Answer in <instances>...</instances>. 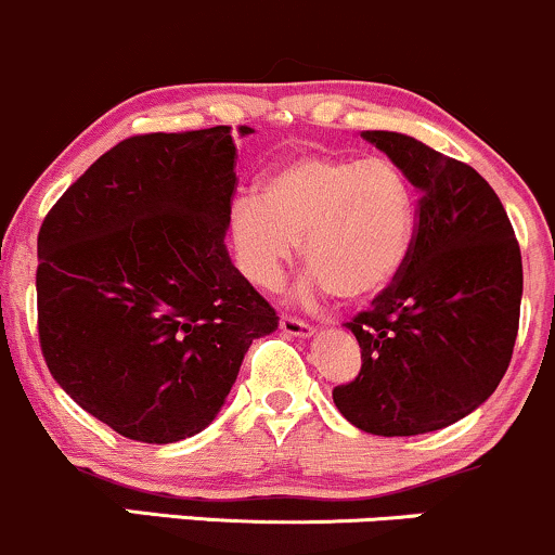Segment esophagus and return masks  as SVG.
I'll return each instance as SVG.
<instances>
[{
    "label": "esophagus",
    "mask_w": 555,
    "mask_h": 555,
    "mask_svg": "<svg viewBox=\"0 0 555 555\" xmlns=\"http://www.w3.org/2000/svg\"><path fill=\"white\" fill-rule=\"evenodd\" d=\"M279 326H282L284 334L289 336H310L313 334V326L305 321H299L295 315H282V321H279Z\"/></svg>",
    "instance_id": "1"
}]
</instances>
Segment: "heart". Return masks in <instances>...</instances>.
<instances>
[{
    "label": "heart",
    "instance_id": "obj_1",
    "mask_svg": "<svg viewBox=\"0 0 555 555\" xmlns=\"http://www.w3.org/2000/svg\"><path fill=\"white\" fill-rule=\"evenodd\" d=\"M415 203L404 171L388 158L302 154L266 177L260 197L232 206L240 271L276 289L302 242L313 284L362 302L393 282L412 240Z\"/></svg>",
    "mask_w": 555,
    "mask_h": 555
}]
</instances>
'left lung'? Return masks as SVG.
Segmentation results:
<instances>
[{
    "label": "left lung",
    "instance_id": "obj_1",
    "mask_svg": "<svg viewBox=\"0 0 555 555\" xmlns=\"http://www.w3.org/2000/svg\"><path fill=\"white\" fill-rule=\"evenodd\" d=\"M417 190L415 232L393 282L347 323L358 378L334 404L373 436H420L477 410L519 331L521 253L506 208L469 164L401 132L367 130Z\"/></svg>",
    "mask_w": 555,
    "mask_h": 555
}]
</instances>
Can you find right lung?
I'll return each mask as SVG.
<instances>
[{
	"mask_svg": "<svg viewBox=\"0 0 555 555\" xmlns=\"http://www.w3.org/2000/svg\"><path fill=\"white\" fill-rule=\"evenodd\" d=\"M234 158L227 125L125 138L69 184L38 232L49 373L132 441L201 433L253 339L279 326L224 245Z\"/></svg>",
	"mask_w": 555,
	"mask_h": 555,
	"instance_id": "add662e5",
	"label": "right lung"
}]
</instances>
